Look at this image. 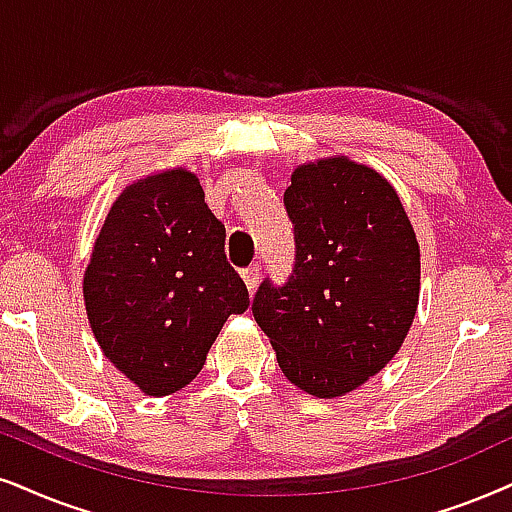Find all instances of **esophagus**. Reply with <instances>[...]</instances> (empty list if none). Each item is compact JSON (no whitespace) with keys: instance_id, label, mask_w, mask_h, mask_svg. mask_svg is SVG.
<instances>
[{"instance_id":"esophagus-1","label":"esophagus","mask_w":512,"mask_h":512,"mask_svg":"<svg viewBox=\"0 0 512 512\" xmlns=\"http://www.w3.org/2000/svg\"><path fill=\"white\" fill-rule=\"evenodd\" d=\"M241 276H243L245 286H248V290H250V295L255 293V290H257V283H260V267H257V264H252V267L245 269Z\"/></svg>"}]
</instances>
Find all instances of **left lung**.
I'll return each mask as SVG.
<instances>
[{"instance_id": "obj_1", "label": "left lung", "mask_w": 512, "mask_h": 512, "mask_svg": "<svg viewBox=\"0 0 512 512\" xmlns=\"http://www.w3.org/2000/svg\"><path fill=\"white\" fill-rule=\"evenodd\" d=\"M295 269L252 316L281 371L319 399L345 397L394 359L418 309L420 245L394 186L347 155L309 160L283 193Z\"/></svg>"}]
</instances>
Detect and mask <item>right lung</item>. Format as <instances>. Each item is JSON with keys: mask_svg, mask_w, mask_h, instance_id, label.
<instances>
[{"mask_svg": "<svg viewBox=\"0 0 512 512\" xmlns=\"http://www.w3.org/2000/svg\"><path fill=\"white\" fill-rule=\"evenodd\" d=\"M224 224L186 167L127 184L84 269L89 326L106 359L148 397L191 383L248 288L224 255Z\"/></svg>", "mask_w": 512, "mask_h": 512, "instance_id": "obj_1", "label": "right lung"}]
</instances>
